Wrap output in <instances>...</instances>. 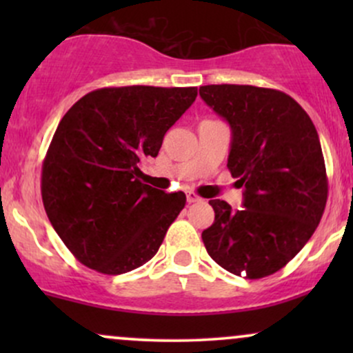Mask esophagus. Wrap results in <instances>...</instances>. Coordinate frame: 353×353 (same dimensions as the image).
I'll return each mask as SVG.
<instances>
[{
  "label": "esophagus",
  "instance_id": "34e87169",
  "mask_svg": "<svg viewBox=\"0 0 353 353\" xmlns=\"http://www.w3.org/2000/svg\"><path fill=\"white\" fill-rule=\"evenodd\" d=\"M185 197H188L189 204H192V202H199V201H201V197L197 196V194H194V192H188V194H185Z\"/></svg>",
  "mask_w": 353,
  "mask_h": 353
}]
</instances>
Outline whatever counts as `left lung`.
Segmentation results:
<instances>
[{"mask_svg": "<svg viewBox=\"0 0 353 353\" xmlns=\"http://www.w3.org/2000/svg\"><path fill=\"white\" fill-rule=\"evenodd\" d=\"M201 98L232 131L228 168L244 188V209L212 199L208 254L230 274L262 279L301 252L327 204L317 129L297 101L277 89L209 84Z\"/></svg>", "mask_w": 353, "mask_h": 353, "instance_id": "left-lung-1", "label": "left lung"}]
</instances>
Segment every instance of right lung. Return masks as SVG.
<instances>
[{
    "label": "right lung",
    "instance_id": "add662e5",
    "mask_svg": "<svg viewBox=\"0 0 353 353\" xmlns=\"http://www.w3.org/2000/svg\"><path fill=\"white\" fill-rule=\"evenodd\" d=\"M196 88L124 86L88 92L63 116L43 161L44 210L89 269L119 275L145 264L185 205L184 192L141 182Z\"/></svg>",
    "mask_w": 353,
    "mask_h": 353
}]
</instances>
